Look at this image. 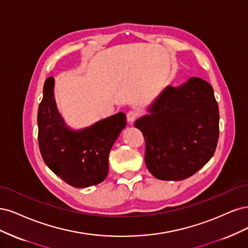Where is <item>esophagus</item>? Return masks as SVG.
Listing matches in <instances>:
<instances>
[{"instance_id":"34e87169","label":"esophagus","mask_w":248,"mask_h":248,"mask_svg":"<svg viewBox=\"0 0 248 248\" xmlns=\"http://www.w3.org/2000/svg\"><path fill=\"white\" fill-rule=\"evenodd\" d=\"M137 117H138V112H137V111L132 110V111H129V112L126 113V119H127V122H129L130 124H133L136 121V118H137Z\"/></svg>"}]
</instances>
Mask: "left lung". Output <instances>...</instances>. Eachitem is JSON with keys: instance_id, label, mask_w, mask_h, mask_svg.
Returning <instances> with one entry per match:
<instances>
[{"instance_id": "1", "label": "left lung", "mask_w": 248, "mask_h": 248, "mask_svg": "<svg viewBox=\"0 0 248 248\" xmlns=\"http://www.w3.org/2000/svg\"><path fill=\"white\" fill-rule=\"evenodd\" d=\"M135 126L145 139V164L161 180H183L214 155L219 112L212 86L198 77L168 85Z\"/></svg>"}]
</instances>
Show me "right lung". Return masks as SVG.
Masks as SVG:
<instances>
[{
  "mask_svg": "<svg viewBox=\"0 0 248 248\" xmlns=\"http://www.w3.org/2000/svg\"><path fill=\"white\" fill-rule=\"evenodd\" d=\"M53 77L45 80L38 109V142L43 161L68 185L87 187L106 178L110 149L126 125L125 114L115 115L80 131L66 126L53 97Z\"/></svg>",
  "mask_w": 248,
  "mask_h": 248,
  "instance_id": "obj_1",
  "label": "right lung"
}]
</instances>
